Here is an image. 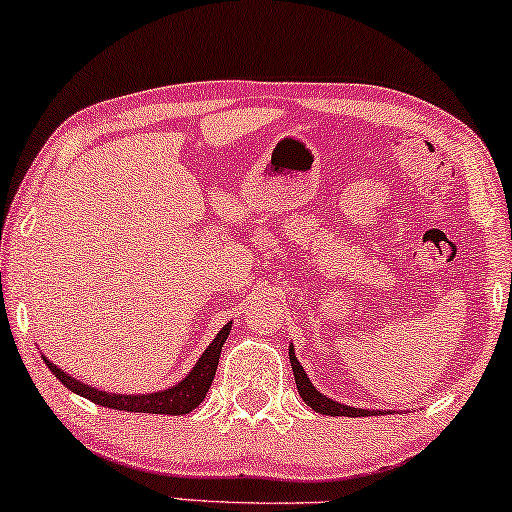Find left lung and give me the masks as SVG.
Instances as JSON below:
<instances>
[{
    "label": "left lung",
    "instance_id": "8db88e82",
    "mask_svg": "<svg viewBox=\"0 0 512 512\" xmlns=\"http://www.w3.org/2000/svg\"><path fill=\"white\" fill-rule=\"evenodd\" d=\"M289 361H291V368H293V377H296V387H298L300 398H303V401L310 405L314 412H319V415H331V417H373V415H382V410L352 408V405L333 401V398L321 394V391L312 384L310 377H307L305 368L300 366L293 345H289ZM384 412H389V410H384Z\"/></svg>",
    "mask_w": 512,
    "mask_h": 512
}]
</instances>
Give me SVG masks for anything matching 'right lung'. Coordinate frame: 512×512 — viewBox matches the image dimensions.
<instances>
[{
	"label": "right lung",
	"mask_w": 512,
	"mask_h": 512,
	"mask_svg": "<svg viewBox=\"0 0 512 512\" xmlns=\"http://www.w3.org/2000/svg\"><path fill=\"white\" fill-rule=\"evenodd\" d=\"M230 328H233V324H226L219 333H216V338L209 342V347L200 354V359L195 361L191 373H188L184 380H179L177 384H172V387L167 389L151 391V394H111V391H102L97 387H90L86 382L76 380V377L55 366L53 361H48L46 356L44 363L69 391H74V394L88 398V401H93L97 405H104V408L146 412V415H188V412L195 410L202 401H205L207 391L212 387L216 366H219L221 347L223 342L228 340Z\"/></svg>",
	"instance_id": "add662e5"
}]
</instances>
